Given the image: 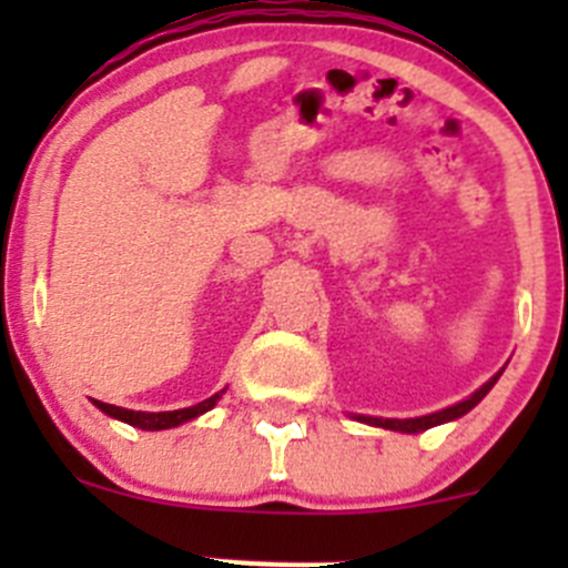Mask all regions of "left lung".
<instances>
[{
	"instance_id": "1",
	"label": "left lung",
	"mask_w": 568,
	"mask_h": 568,
	"mask_svg": "<svg viewBox=\"0 0 568 568\" xmlns=\"http://www.w3.org/2000/svg\"><path fill=\"white\" fill-rule=\"evenodd\" d=\"M500 376V374H497ZM497 376L491 382H486L480 390H475L469 395L467 400H462V404L456 406H448V409L443 412H434V415H426V417H409V420H393V417H359V420L371 423V426H382V428H393V432H404V434H417V432H426V428L432 426H439V423H448V420H456V417L467 415L469 409H473L475 404H478L480 398H484L486 393L491 390V385L497 382Z\"/></svg>"
}]
</instances>
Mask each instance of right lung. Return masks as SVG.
Instances as JSON below:
<instances>
[{"mask_svg": "<svg viewBox=\"0 0 568 568\" xmlns=\"http://www.w3.org/2000/svg\"><path fill=\"white\" fill-rule=\"evenodd\" d=\"M222 393L211 395V398L200 400V404L186 406V409H175V412H134V409H123V406L104 404V400H95V406H99L101 412H106L109 417H118V420L129 423V426L145 428V432H162V428L181 426V423H186V420H192V417L203 415V412L214 409V404L220 400Z\"/></svg>", "mask_w": 568, "mask_h": 568, "instance_id": "1", "label": "right lung"}]
</instances>
